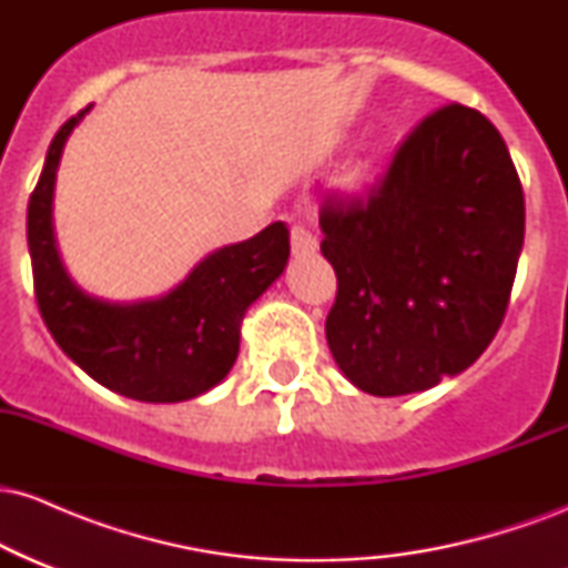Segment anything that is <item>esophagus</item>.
Instances as JSON below:
<instances>
[{
  "mask_svg": "<svg viewBox=\"0 0 568 568\" xmlns=\"http://www.w3.org/2000/svg\"><path fill=\"white\" fill-rule=\"evenodd\" d=\"M291 251L296 258L312 256V253L317 251V237L306 230L304 224H293L291 226Z\"/></svg>",
  "mask_w": 568,
  "mask_h": 568,
  "instance_id": "34e87169",
  "label": "esophagus"
}]
</instances>
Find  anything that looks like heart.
<instances>
[{
    "mask_svg": "<svg viewBox=\"0 0 568 568\" xmlns=\"http://www.w3.org/2000/svg\"><path fill=\"white\" fill-rule=\"evenodd\" d=\"M355 179H357V175H355Z\"/></svg>",
    "mask_w": 568,
    "mask_h": 568,
    "instance_id": "1",
    "label": "heart"
}]
</instances>
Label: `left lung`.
<instances>
[{"mask_svg":"<svg viewBox=\"0 0 568 568\" xmlns=\"http://www.w3.org/2000/svg\"><path fill=\"white\" fill-rule=\"evenodd\" d=\"M524 224L499 130L462 103L425 116L366 197L323 202L338 283L325 338L342 374L395 397L470 368L505 321Z\"/></svg>","mask_w":568,"mask_h":568,"instance_id":"left-lung-1","label":"left lung"}]
</instances>
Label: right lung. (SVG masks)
I'll list each match as a JSON object with an SVG mask.
<instances>
[{"label":"right lung","mask_w":568,"mask_h":568,"mask_svg":"<svg viewBox=\"0 0 568 568\" xmlns=\"http://www.w3.org/2000/svg\"><path fill=\"white\" fill-rule=\"evenodd\" d=\"M88 112L58 130L29 200L26 237L39 315L58 347L112 393L141 403L192 400L237 361L245 310L288 264V226L275 221L245 243L219 247L160 298L120 304L90 296L63 270L53 234L58 162Z\"/></svg>","instance_id":"right-lung-1"}]
</instances>
